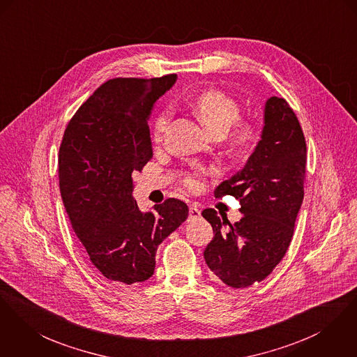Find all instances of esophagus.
Masks as SVG:
<instances>
[{"instance_id": "1", "label": "esophagus", "mask_w": 357, "mask_h": 357, "mask_svg": "<svg viewBox=\"0 0 357 357\" xmlns=\"http://www.w3.org/2000/svg\"><path fill=\"white\" fill-rule=\"evenodd\" d=\"M201 216V211L195 206H190L189 208V219H198Z\"/></svg>"}]
</instances>
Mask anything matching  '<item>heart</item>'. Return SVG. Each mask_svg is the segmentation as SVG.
<instances>
[{
	"label": "heart",
	"instance_id": "heart-1",
	"mask_svg": "<svg viewBox=\"0 0 357 357\" xmlns=\"http://www.w3.org/2000/svg\"><path fill=\"white\" fill-rule=\"evenodd\" d=\"M192 107L201 122L212 135H224L241 115L239 103L229 95L221 92L219 89H208L198 93L192 100ZM169 111H160L152 125V133L156 138L160 137L168 123ZM258 141V130L254 125L248 122H242L236 126L231 136V144L238 153L250 152ZM201 175L202 172L195 171L186 178V185L190 189L201 188Z\"/></svg>",
	"mask_w": 357,
	"mask_h": 357
}]
</instances>
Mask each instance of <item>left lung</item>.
<instances>
[{
  "mask_svg": "<svg viewBox=\"0 0 357 357\" xmlns=\"http://www.w3.org/2000/svg\"><path fill=\"white\" fill-rule=\"evenodd\" d=\"M264 123L245 167L215 190L216 198L239 199L243 218L231 224L215 209L202 211L215 234L204 258L232 288H246L273 272L289 247L304 197L307 148L296 114L285 99L272 96Z\"/></svg>",
  "mask_w": 357,
  "mask_h": 357,
  "instance_id": "obj_1",
  "label": "left lung"
}]
</instances>
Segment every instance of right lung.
<instances>
[{"label": "right lung", "mask_w": 357, "mask_h": 357, "mask_svg": "<svg viewBox=\"0 0 357 357\" xmlns=\"http://www.w3.org/2000/svg\"><path fill=\"white\" fill-rule=\"evenodd\" d=\"M176 75L112 79L76 111L58 156L59 190L72 228L92 265L128 285L155 272L158 246L189 216L188 205L168 198L141 212L133 172L152 159L148 119Z\"/></svg>", "instance_id": "1"}]
</instances>
